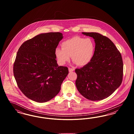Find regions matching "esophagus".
Returning <instances> with one entry per match:
<instances>
[{
  "label": "esophagus",
  "instance_id": "1",
  "mask_svg": "<svg viewBox=\"0 0 134 134\" xmlns=\"http://www.w3.org/2000/svg\"><path fill=\"white\" fill-rule=\"evenodd\" d=\"M68 69H69V71L71 72H72V71H73L74 70V69H73V68H68Z\"/></svg>",
  "mask_w": 134,
  "mask_h": 134
}]
</instances>
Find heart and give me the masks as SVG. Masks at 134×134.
<instances>
[{
  "instance_id": "b5f03b06",
  "label": "heart",
  "mask_w": 134,
  "mask_h": 134,
  "mask_svg": "<svg viewBox=\"0 0 134 134\" xmlns=\"http://www.w3.org/2000/svg\"><path fill=\"white\" fill-rule=\"evenodd\" d=\"M57 48L55 54L58 63L63 65L70 60L80 66H85L91 62L95 50V44L92 39L75 36L66 40Z\"/></svg>"
}]
</instances>
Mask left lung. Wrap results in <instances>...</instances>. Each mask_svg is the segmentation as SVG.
Here are the masks:
<instances>
[{
    "label": "left lung",
    "instance_id": "1",
    "mask_svg": "<svg viewBox=\"0 0 134 134\" xmlns=\"http://www.w3.org/2000/svg\"><path fill=\"white\" fill-rule=\"evenodd\" d=\"M82 34L93 38L96 46L91 62L75 69L76 86L85 98L92 101L101 100L112 94L121 84L123 76L121 54L107 37L93 32Z\"/></svg>",
    "mask_w": 134,
    "mask_h": 134
}]
</instances>
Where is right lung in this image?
Here are the masks:
<instances>
[{
	"label": "right lung",
	"mask_w": 134,
	"mask_h": 134,
	"mask_svg": "<svg viewBox=\"0 0 134 134\" xmlns=\"http://www.w3.org/2000/svg\"><path fill=\"white\" fill-rule=\"evenodd\" d=\"M63 38L59 32L40 34L19 47L14 76L21 92L33 101L42 103L53 98L68 74L67 67L58 65L55 54Z\"/></svg>",
	"instance_id": "obj_1"
}]
</instances>
